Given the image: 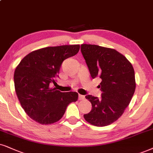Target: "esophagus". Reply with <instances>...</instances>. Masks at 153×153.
Returning a JSON list of instances; mask_svg holds the SVG:
<instances>
[{
	"instance_id": "obj_1",
	"label": "esophagus",
	"mask_w": 153,
	"mask_h": 153,
	"mask_svg": "<svg viewBox=\"0 0 153 153\" xmlns=\"http://www.w3.org/2000/svg\"><path fill=\"white\" fill-rule=\"evenodd\" d=\"M85 99V96L82 95V94H79L78 95V100H82Z\"/></svg>"
}]
</instances>
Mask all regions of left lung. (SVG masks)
Listing matches in <instances>:
<instances>
[{"instance_id": "left-lung-1", "label": "left lung", "mask_w": 153, "mask_h": 153, "mask_svg": "<svg viewBox=\"0 0 153 153\" xmlns=\"http://www.w3.org/2000/svg\"><path fill=\"white\" fill-rule=\"evenodd\" d=\"M81 52L92 79L100 77V99L85 96L92 110L85 119L95 126H106L119 119L128 106L136 90L133 65L115 49L92 44H82Z\"/></svg>"}]
</instances>
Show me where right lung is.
<instances>
[{"mask_svg":"<svg viewBox=\"0 0 153 153\" xmlns=\"http://www.w3.org/2000/svg\"><path fill=\"white\" fill-rule=\"evenodd\" d=\"M80 45L49 46L31 52L15 68V92L26 114L41 124L59 121L69 104L76 102L75 92H61L51 88L63 61L78 53Z\"/></svg>","mask_w":153,"mask_h":153,"instance_id":"right-lung-1","label":"right lung"}]
</instances>
